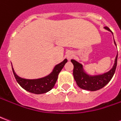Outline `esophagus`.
I'll return each instance as SVG.
<instances>
[{"instance_id":"obj_1","label":"esophagus","mask_w":121,"mask_h":121,"mask_svg":"<svg viewBox=\"0 0 121 121\" xmlns=\"http://www.w3.org/2000/svg\"><path fill=\"white\" fill-rule=\"evenodd\" d=\"M73 56H74V54H73V53L72 52H69L67 54V59H68L69 60H70L71 59H72Z\"/></svg>"}]
</instances>
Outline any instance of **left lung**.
Returning <instances> with one entry per match:
<instances>
[{
	"mask_svg": "<svg viewBox=\"0 0 121 121\" xmlns=\"http://www.w3.org/2000/svg\"><path fill=\"white\" fill-rule=\"evenodd\" d=\"M104 28L111 32L110 29L107 26L104 27ZM114 43L116 45L115 41ZM117 56H118V54L116 56L113 67L108 72L99 75H89L87 74L84 71L83 65L81 63H80L74 60H71V62L74 65V78L79 87H80L81 89L91 91H97L104 87L106 85L109 83V82L111 80L112 77L114 75L115 69L117 67Z\"/></svg>",
	"mask_w": 121,
	"mask_h": 121,
	"instance_id": "left-lung-1",
	"label": "left lung"
}]
</instances>
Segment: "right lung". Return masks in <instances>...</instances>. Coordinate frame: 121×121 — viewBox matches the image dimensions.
<instances>
[{
  "instance_id": "add662e5",
  "label": "right lung",
  "mask_w": 121,
  "mask_h": 121,
  "mask_svg": "<svg viewBox=\"0 0 121 121\" xmlns=\"http://www.w3.org/2000/svg\"><path fill=\"white\" fill-rule=\"evenodd\" d=\"M67 62V60H64L54 67V68L47 76L38 79H25L17 76L12 67V71L16 80L22 88L26 91L34 94L45 93L52 89L57 81L59 73Z\"/></svg>"
}]
</instances>
